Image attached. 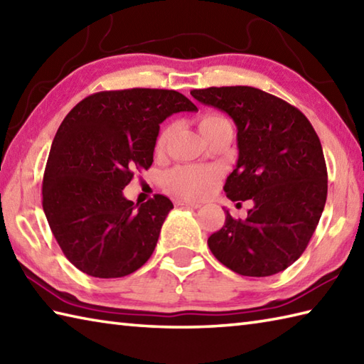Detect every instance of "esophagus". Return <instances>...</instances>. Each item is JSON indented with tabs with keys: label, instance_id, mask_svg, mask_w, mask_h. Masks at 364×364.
Listing matches in <instances>:
<instances>
[{
	"label": "esophagus",
	"instance_id": "34e87169",
	"mask_svg": "<svg viewBox=\"0 0 364 364\" xmlns=\"http://www.w3.org/2000/svg\"><path fill=\"white\" fill-rule=\"evenodd\" d=\"M175 205H176V206H184V208H200V203H198V202L183 200V198H176Z\"/></svg>",
	"mask_w": 364,
	"mask_h": 364
}]
</instances>
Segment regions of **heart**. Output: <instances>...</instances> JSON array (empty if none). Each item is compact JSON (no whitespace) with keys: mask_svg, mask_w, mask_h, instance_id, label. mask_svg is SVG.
I'll return each instance as SVG.
<instances>
[{"mask_svg":"<svg viewBox=\"0 0 364 364\" xmlns=\"http://www.w3.org/2000/svg\"><path fill=\"white\" fill-rule=\"evenodd\" d=\"M230 123L224 115L220 113H205L198 118V129H200L203 137H206L211 131L216 127ZM175 131L173 124H168L164 127L159 139H158V148H166L168 140L172 139ZM218 178L216 170L210 167H198V166H180L166 175V184L168 189H172L175 194L186 197V198H200L205 197L211 191L213 184H215Z\"/></svg>","mask_w":364,"mask_h":364,"instance_id":"1","label":"heart"}]
</instances>
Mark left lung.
I'll return each instance as SVG.
<instances>
[{"label":"left lung","instance_id":"left-lung-1","mask_svg":"<svg viewBox=\"0 0 364 364\" xmlns=\"http://www.w3.org/2000/svg\"><path fill=\"white\" fill-rule=\"evenodd\" d=\"M191 95L237 124L238 162L224 191L233 202H254L245 220L225 211L223 229L208 238L213 255L241 276L284 272L304 252L326 202L328 175L314 127L296 107L252 87Z\"/></svg>","mask_w":364,"mask_h":364}]
</instances>
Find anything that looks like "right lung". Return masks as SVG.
<instances>
[{
    "mask_svg": "<svg viewBox=\"0 0 364 364\" xmlns=\"http://www.w3.org/2000/svg\"><path fill=\"white\" fill-rule=\"evenodd\" d=\"M173 90L95 92L70 110L50 149L42 208L63 254L92 277H123L151 257L173 203L156 194L141 205L123 196L134 172L153 164L159 124L196 112Z\"/></svg>",
    "mask_w": 364,
    "mask_h": 364,
    "instance_id": "right-lung-1",
    "label": "right lung"
}]
</instances>
